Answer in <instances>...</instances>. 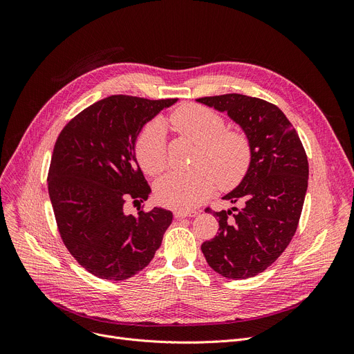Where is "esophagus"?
Returning a JSON list of instances; mask_svg holds the SVG:
<instances>
[{
  "label": "esophagus",
  "mask_w": 354,
  "mask_h": 354,
  "mask_svg": "<svg viewBox=\"0 0 354 354\" xmlns=\"http://www.w3.org/2000/svg\"><path fill=\"white\" fill-rule=\"evenodd\" d=\"M198 212H188V211H175V218L176 219H182V218H191L195 216Z\"/></svg>",
  "instance_id": "34e87169"
}]
</instances>
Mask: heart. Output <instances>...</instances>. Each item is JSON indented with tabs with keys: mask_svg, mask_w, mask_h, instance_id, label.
<instances>
[{
	"mask_svg": "<svg viewBox=\"0 0 354 354\" xmlns=\"http://www.w3.org/2000/svg\"><path fill=\"white\" fill-rule=\"evenodd\" d=\"M178 133L199 143L195 169L172 171L155 185L156 201L163 207L191 211L199 207L221 187H232L248 171L251 146L241 130L225 129V120L216 111L199 104H187L171 115ZM136 159L147 175L160 174L167 163L165 126L160 120L149 123L135 143Z\"/></svg>",
	"mask_w": 354,
	"mask_h": 354,
	"instance_id": "obj_1",
	"label": "heart"
}]
</instances>
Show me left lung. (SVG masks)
Returning <instances> with one entry per match:
<instances>
[{"label":"left lung","mask_w":354,"mask_h":354,"mask_svg":"<svg viewBox=\"0 0 354 354\" xmlns=\"http://www.w3.org/2000/svg\"><path fill=\"white\" fill-rule=\"evenodd\" d=\"M196 102L227 113L250 140L248 171L222 196L243 207L207 208L218 218L219 232L201 247L214 271L244 280L267 270L292 239L308 185L307 155L286 115L266 100L231 93Z\"/></svg>","instance_id":"obj_1"}]
</instances>
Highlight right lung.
<instances>
[{
  "label": "right lung",
  "instance_id": "right-lung-1",
  "mask_svg": "<svg viewBox=\"0 0 354 354\" xmlns=\"http://www.w3.org/2000/svg\"><path fill=\"white\" fill-rule=\"evenodd\" d=\"M178 99L110 96L70 120L55 142L48 195L70 254L93 275L122 281L152 261L172 212H124V202L146 201L151 187L135 155L146 123Z\"/></svg>",
  "mask_w": 354,
  "mask_h": 354
}]
</instances>
